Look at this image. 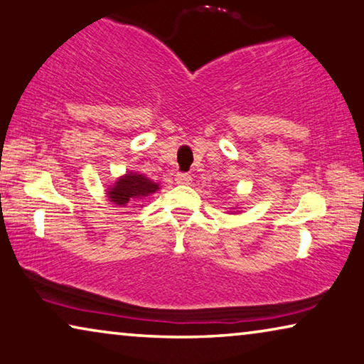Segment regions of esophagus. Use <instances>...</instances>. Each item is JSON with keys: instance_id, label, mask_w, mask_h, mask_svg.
I'll use <instances>...</instances> for the list:
<instances>
[{"instance_id": "1", "label": "esophagus", "mask_w": 364, "mask_h": 364, "mask_svg": "<svg viewBox=\"0 0 364 364\" xmlns=\"http://www.w3.org/2000/svg\"><path fill=\"white\" fill-rule=\"evenodd\" d=\"M175 181L178 184H183V186H188V184H191L193 178H191V175H189V173H178Z\"/></svg>"}]
</instances>
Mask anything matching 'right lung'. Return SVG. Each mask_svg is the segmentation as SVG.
Segmentation results:
<instances>
[{
  "label": "right lung",
  "instance_id": "obj_1",
  "mask_svg": "<svg viewBox=\"0 0 364 364\" xmlns=\"http://www.w3.org/2000/svg\"><path fill=\"white\" fill-rule=\"evenodd\" d=\"M159 184L149 180L147 176L139 175L135 171H129L126 175L119 178V180L107 189V198L111 203L116 205H127L134 200L147 198L149 194H154L159 191Z\"/></svg>",
  "mask_w": 364,
  "mask_h": 364
}]
</instances>
